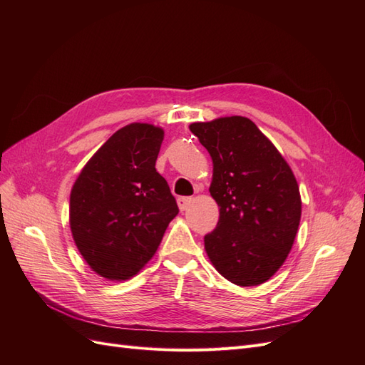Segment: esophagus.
I'll return each mask as SVG.
<instances>
[{
	"label": "esophagus",
	"instance_id": "obj_1",
	"mask_svg": "<svg viewBox=\"0 0 365 365\" xmlns=\"http://www.w3.org/2000/svg\"><path fill=\"white\" fill-rule=\"evenodd\" d=\"M178 207H180V210L181 212H185L187 208L190 207V204L193 202V197H190V196H181V197H178Z\"/></svg>",
	"mask_w": 365,
	"mask_h": 365
}]
</instances>
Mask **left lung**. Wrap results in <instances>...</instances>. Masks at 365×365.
Returning <instances> with one entry per match:
<instances>
[{
	"mask_svg": "<svg viewBox=\"0 0 365 365\" xmlns=\"http://www.w3.org/2000/svg\"><path fill=\"white\" fill-rule=\"evenodd\" d=\"M213 160L210 195L219 222L205 235L208 259L237 286L269 280L288 257L302 217L295 176L280 152L247 117L192 123Z\"/></svg>",
	"mask_w": 365,
	"mask_h": 365,
	"instance_id": "left-lung-1",
	"label": "left lung"
}]
</instances>
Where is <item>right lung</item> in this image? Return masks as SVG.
Wrapping results in <instances>:
<instances>
[{
    "label": "right lung",
    "mask_w": 365,
    "mask_h": 365,
    "mask_svg": "<svg viewBox=\"0 0 365 365\" xmlns=\"http://www.w3.org/2000/svg\"><path fill=\"white\" fill-rule=\"evenodd\" d=\"M164 130L130 123L85 164L70 195L77 250L98 275L126 280L155 254L178 205L155 169Z\"/></svg>",
    "instance_id": "obj_1"
}]
</instances>
